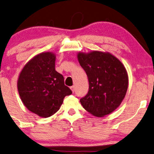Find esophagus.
I'll return each mask as SVG.
<instances>
[{
	"label": "esophagus",
	"mask_w": 154,
	"mask_h": 154,
	"mask_svg": "<svg viewBox=\"0 0 154 154\" xmlns=\"http://www.w3.org/2000/svg\"><path fill=\"white\" fill-rule=\"evenodd\" d=\"M70 89L72 91V92L75 91V87H74V86H72V87H70Z\"/></svg>",
	"instance_id": "1"
}]
</instances>
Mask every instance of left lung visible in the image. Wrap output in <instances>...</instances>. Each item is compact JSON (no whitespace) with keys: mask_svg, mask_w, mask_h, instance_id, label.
I'll return each mask as SVG.
<instances>
[{"mask_svg":"<svg viewBox=\"0 0 154 154\" xmlns=\"http://www.w3.org/2000/svg\"><path fill=\"white\" fill-rule=\"evenodd\" d=\"M78 60L89 79V91L80 99L86 110L103 117L120 105L128 87L125 67L109 53H79Z\"/></svg>","mask_w":154,"mask_h":154,"instance_id":"obj_1","label":"left lung"}]
</instances>
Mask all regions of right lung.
Listing matches in <instances>:
<instances>
[{
  "mask_svg": "<svg viewBox=\"0 0 154 154\" xmlns=\"http://www.w3.org/2000/svg\"><path fill=\"white\" fill-rule=\"evenodd\" d=\"M55 61L53 53H40L26 63L18 79V92L24 105L42 118L56 113L65 96L72 93L55 69Z\"/></svg>",
  "mask_w": 154,
  "mask_h": 154,
  "instance_id": "1",
  "label": "right lung"
}]
</instances>
